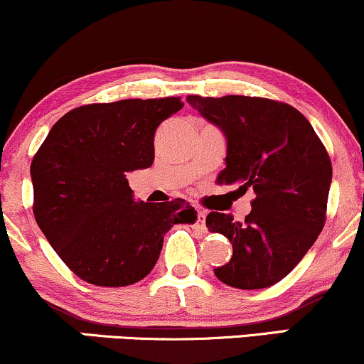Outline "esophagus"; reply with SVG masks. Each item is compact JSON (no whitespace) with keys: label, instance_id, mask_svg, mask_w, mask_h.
<instances>
[{"label":"esophagus","instance_id":"1","mask_svg":"<svg viewBox=\"0 0 364 364\" xmlns=\"http://www.w3.org/2000/svg\"><path fill=\"white\" fill-rule=\"evenodd\" d=\"M205 218H207V213H205L203 210H198V212H196V227H198V229H203L205 227Z\"/></svg>","mask_w":364,"mask_h":364}]
</instances>
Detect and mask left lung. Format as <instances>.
Segmentation results:
<instances>
[{"mask_svg":"<svg viewBox=\"0 0 364 364\" xmlns=\"http://www.w3.org/2000/svg\"><path fill=\"white\" fill-rule=\"evenodd\" d=\"M186 102L225 135L218 185L256 193L244 222L208 213V230L224 234L234 249L213 273L240 290L268 288L299 264L323 229L331 157L307 118L287 103L239 95H190Z\"/></svg>","mask_w":364,"mask_h":364,"instance_id":"8db88e82","label":"left lung"}]
</instances>
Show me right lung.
<instances>
[{"mask_svg":"<svg viewBox=\"0 0 364 364\" xmlns=\"http://www.w3.org/2000/svg\"><path fill=\"white\" fill-rule=\"evenodd\" d=\"M179 98L120 100L74 108L50 129L30 174L33 215L57 256L96 287L146 278L174 224H193L185 200L135 201L127 173L151 168L156 129Z\"/></svg>","mask_w":364,"mask_h":364,"instance_id":"1","label":"right lung"}]
</instances>
